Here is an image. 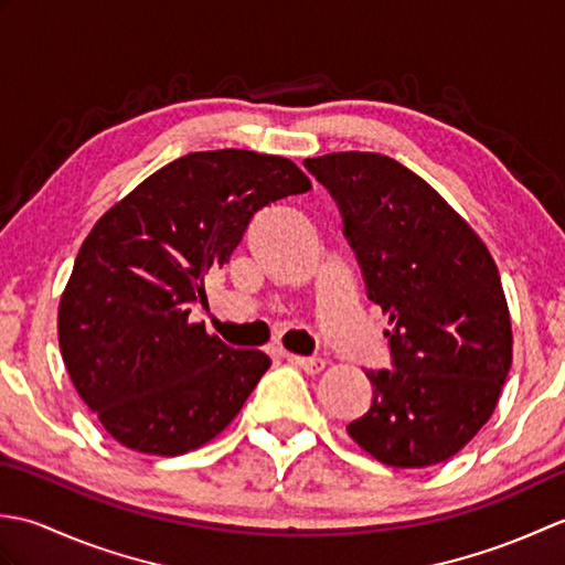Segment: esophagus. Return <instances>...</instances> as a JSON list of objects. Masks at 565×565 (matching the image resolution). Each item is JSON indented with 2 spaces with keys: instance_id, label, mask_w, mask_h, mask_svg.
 Wrapping results in <instances>:
<instances>
[{
  "instance_id": "obj_1",
  "label": "esophagus",
  "mask_w": 565,
  "mask_h": 565,
  "mask_svg": "<svg viewBox=\"0 0 565 565\" xmlns=\"http://www.w3.org/2000/svg\"><path fill=\"white\" fill-rule=\"evenodd\" d=\"M284 356H286V362H291L294 366L303 369L306 374H320V371L326 369V362L318 356H298V354H284Z\"/></svg>"
}]
</instances>
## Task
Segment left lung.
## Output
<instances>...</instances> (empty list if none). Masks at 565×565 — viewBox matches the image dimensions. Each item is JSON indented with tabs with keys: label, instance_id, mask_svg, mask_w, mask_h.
Instances as JSON below:
<instances>
[{
	"label": "left lung",
	"instance_id": "1",
	"mask_svg": "<svg viewBox=\"0 0 565 565\" xmlns=\"http://www.w3.org/2000/svg\"><path fill=\"white\" fill-rule=\"evenodd\" d=\"M342 213L366 291L388 316L393 371H366L369 413L347 431L393 468L451 459L493 415L512 366V322L486 243L423 177L388 154L303 162Z\"/></svg>",
	"mask_w": 565,
	"mask_h": 565
}]
</instances>
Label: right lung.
I'll return each mask as SVG.
<instances>
[{
  "mask_svg": "<svg viewBox=\"0 0 565 565\" xmlns=\"http://www.w3.org/2000/svg\"><path fill=\"white\" fill-rule=\"evenodd\" d=\"M296 162L252 150L189 152L106 211L57 306V342L79 398L124 447L179 456L233 423L271 359L233 350L191 303L262 206L303 194Z\"/></svg>",
  "mask_w": 565,
  "mask_h": 565,
  "instance_id": "right-lung-1",
  "label": "right lung"
}]
</instances>
